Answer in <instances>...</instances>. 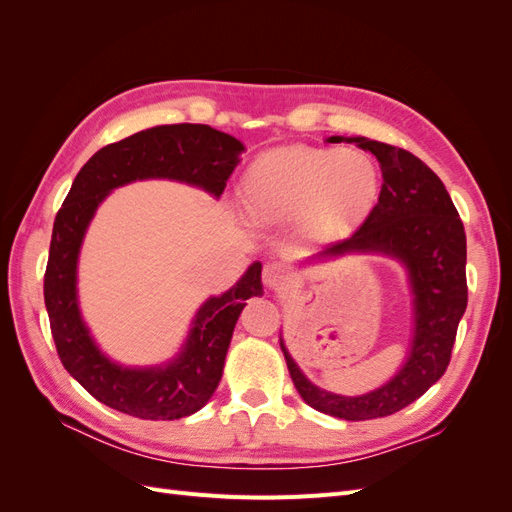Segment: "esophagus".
Returning a JSON list of instances; mask_svg holds the SVG:
<instances>
[{
    "instance_id": "1",
    "label": "esophagus",
    "mask_w": 512,
    "mask_h": 512,
    "mask_svg": "<svg viewBox=\"0 0 512 512\" xmlns=\"http://www.w3.org/2000/svg\"><path fill=\"white\" fill-rule=\"evenodd\" d=\"M262 282L267 288H280L288 282V269L282 260H269L262 269Z\"/></svg>"
}]
</instances>
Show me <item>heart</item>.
<instances>
[{"label": "heart", "instance_id": "heart-1", "mask_svg": "<svg viewBox=\"0 0 512 512\" xmlns=\"http://www.w3.org/2000/svg\"><path fill=\"white\" fill-rule=\"evenodd\" d=\"M380 168L356 149L280 147L262 153L243 181L245 205L269 222L299 218L307 235L346 237L380 198Z\"/></svg>", "mask_w": 512, "mask_h": 512}]
</instances>
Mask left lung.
Here are the masks:
<instances>
[{"mask_svg":"<svg viewBox=\"0 0 512 512\" xmlns=\"http://www.w3.org/2000/svg\"><path fill=\"white\" fill-rule=\"evenodd\" d=\"M333 141H344L333 136ZM382 168L378 205L352 237L331 243L309 260L352 252L397 258L408 271L414 335L408 359L380 389L346 397L312 384L280 342L290 378L307 406L344 421H369L399 412L436 384L451 361L459 320L468 305L466 232L444 183L410 151L356 136Z\"/></svg>","mask_w":512,"mask_h":512,"instance_id":"1","label":"left lung"}]
</instances>
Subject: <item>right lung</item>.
<instances>
[{"mask_svg":"<svg viewBox=\"0 0 512 512\" xmlns=\"http://www.w3.org/2000/svg\"><path fill=\"white\" fill-rule=\"evenodd\" d=\"M243 149L235 136L203 123L136 132L94 153L57 211L44 273L51 333L68 374L108 408L145 421H175L203 408L222 380L230 337L245 301L262 294V265L254 262L237 286L203 303L173 361L123 367L96 346L76 297V265L91 218L106 194L138 179H175L220 198Z\"/></svg>","mask_w":512,"mask_h":512,"instance_id":"right-lung-1","label":"right lung"}]
</instances>
